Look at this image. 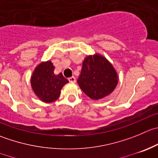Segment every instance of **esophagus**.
<instances>
[{"instance_id": "esophagus-1", "label": "esophagus", "mask_w": 158, "mask_h": 158, "mask_svg": "<svg viewBox=\"0 0 158 158\" xmlns=\"http://www.w3.org/2000/svg\"><path fill=\"white\" fill-rule=\"evenodd\" d=\"M68 79H69V81L70 82H76V78H75L74 76L69 77Z\"/></svg>"}]
</instances>
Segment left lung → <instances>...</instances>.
I'll use <instances>...</instances> for the list:
<instances>
[{"label":"left lung","mask_w":158,"mask_h":158,"mask_svg":"<svg viewBox=\"0 0 158 158\" xmlns=\"http://www.w3.org/2000/svg\"><path fill=\"white\" fill-rule=\"evenodd\" d=\"M77 82L89 97L99 99L108 96L116 88L117 74L105 58L96 54L85 58Z\"/></svg>","instance_id":"obj_1"}]
</instances>
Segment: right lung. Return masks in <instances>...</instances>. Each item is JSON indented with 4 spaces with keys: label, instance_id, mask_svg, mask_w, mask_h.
I'll return each instance as SVG.
<instances>
[{
    "label": "right lung",
    "instance_id": "obj_1",
    "mask_svg": "<svg viewBox=\"0 0 158 158\" xmlns=\"http://www.w3.org/2000/svg\"><path fill=\"white\" fill-rule=\"evenodd\" d=\"M54 70V65L50 61L42 62L35 69L31 79L35 93L45 102L56 100L63 85L69 82L62 73L55 75Z\"/></svg>",
    "mask_w": 158,
    "mask_h": 158
}]
</instances>
